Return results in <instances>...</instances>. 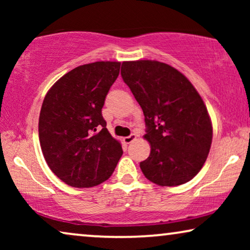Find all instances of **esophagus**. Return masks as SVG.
Wrapping results in <instances>:
<instances>
[{
  "label": "esophagus",
  "mask_w": 250,
  "mask_h": 250,
  "mask_svg": "<svg viewBox=\"0 0 250 250\" xmlns=\"http://www.w3.org/2000/svg\"><path fill=\"white\" fill-rule=\"evenodd\" d=\"M135 139H136V134H134V133H133V134H131V135H128V136H126V138H124V142L126 143V145H129V143H132L133 141H134Z\"/></svg>",
  "instance_id": "34e87169"
}]
</instances>
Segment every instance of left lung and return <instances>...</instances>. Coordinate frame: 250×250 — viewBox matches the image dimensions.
Instances as JSON below:
<instances>
[{
	"label": "left lung",
	"instance_id": "8db88e82",
	"mask_svg": "<svg viewBox=\"0 0 250 250\" xmlns=\"http://www.w3.org/2000/svg\"><path fill=\"white\" fill-rule=\"evenodd\" d=\"M121 75L141 105L151 146L142 173L162 187L189 182L209 153L213 127L203 99L190 81L156 60L125 61Z\"/></svg>",
	"mask_w": 250,
	"mask_h": 250
}]
</instances>
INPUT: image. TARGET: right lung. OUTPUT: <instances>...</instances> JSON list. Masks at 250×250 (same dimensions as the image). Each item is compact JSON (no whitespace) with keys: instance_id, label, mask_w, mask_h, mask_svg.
<instances>
[{"instance_id":"right-lung-1","label":"right lung","mask_w":250,"mask_h":250,"mask_svg":"<svg viewBox=\"0 0 250 250\" xmlns=\"http://www.w3.org/2000/svg\"><path fill=\"white\" fill-rule=\"evenodd\" d=\"M121 62L97 61L76 67L44 98L39 119L41 149L50 169L68 186L91 188L111 176L123 155L102 117Z\"/></svg>"}]
</instances>
